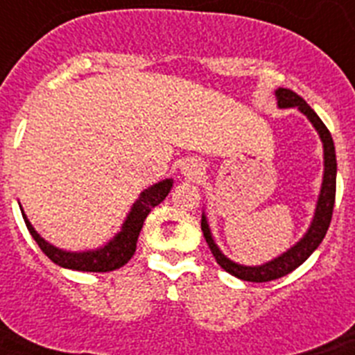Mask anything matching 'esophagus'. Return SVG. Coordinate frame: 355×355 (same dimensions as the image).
Segmentation results:
<instances>
[{
  "label": "esophagus",
  "instance_id": "34e87169",
  "mask_svg": "<svg viewBox=\"0 0 355 355\" xmlns=\"http://www.w3.org/2000/svg\"><path fill=\"white\" fill-rule=\"evenodd\" d=\"M202 171H205V167H202V163L199 162V159H187L183 165V174L187 175V178H190V180H197L200 174H202Z\"/></svg>",
  "mask_w": 355,
  "mask_h": 355
}]
</instances>
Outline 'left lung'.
<instances>
[{"instance_id":"1","label":"left lung","mask_w":355,"mask_h":355,"mask_svg":"<svg viewBox=\"0 0 355 355\" xmlns=\"http://www.w3.org/2000/svg\"><path fill=\"white\" fill-rule=\"evenodd\" d=\"M275 99H277L279 108H297L302 115H306L307 121L311 122L313 128L318 133L322 146H324V178H322V187H320L318 200H316V208L313 213L311 224L293 247L284 250L283 254H279L277 258L270 259V261L263 263V265H240V263L229 259L220 247L215 243V238L209 229L208 218H206L205 211H202V218H200V229L206 238L209 250L215 256L216 263L229 272L234 277L241 279V281H249V283H266V281H274V279L283 277V275L290 274L295 268H299L304 261H306L322 243L327 233L329 224L332 218V208H334V197H336V150H334V142L322 122V119L315 114V110L304 101L302 97L297 96L293 90L290 89H277L275 90Z\"/></svg>"}]
</instances>
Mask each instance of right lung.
Instances as JSON below:
<instances>
[{"instance_id": "add662e5", "label": "right lung", "mask_w": 355, "mask_h": 355, "mask_svg": "<svg viewBox=\"0 0 355 355\" xmlns=\"http://www.w3.org/2000/svg\"><path fill=\"white\" fill-rule=\"evenodd\" d=\"M174 180H163L158 183L147 187L144 192H140L139 199L135 200L131 209L128 211L126 220L122 222L121 231L115 234L114 238H110L105 245L97 247V249H87V250H65L60 247L53 245L48 240H44L35 227L28 220L26 213L23 211V206L19 205L23 218L26 222V227L33 240L37 241V245L40 247L46 256L56 263L58 266L64 268H71V270L80 272H112L115 268H121L122 265H126L131 259V256L137 250V240L142 231L144 220L150 213V209L158 206L165 197L171 192Z\"/></svg>"}]
</instances>
